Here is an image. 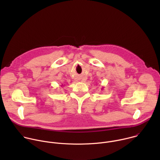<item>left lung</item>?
Returning a JSON list of instances; mask_svg holds the SVG:
<instances>
[{
    "label": "left lung",
    "instance_id": "left-lung-1",
    "mask_svg": "<svg viewBox=\"0 0 160 160\" xmlns=\"http://www.w3.org/2000/svg\"><path fill=\"white\" fill-rule=\"evenodd\" d=\"M103 88H104V87H102V88H101V90H102V89H103Z\"/></svg>",
    "mask_w": 160,
    "mask_h": 160
}]
</instances>
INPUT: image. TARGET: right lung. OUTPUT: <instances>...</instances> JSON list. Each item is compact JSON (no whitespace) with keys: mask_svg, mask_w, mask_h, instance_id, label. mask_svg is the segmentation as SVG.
<instances>
[{"mask_svg":"<svg viewBox=\"0 0 160 160\" xmlns=\"http://www.w3.org/2000/svg\"><path fill=\"white\" fill-rule=\"evenodd\" d=\"M61 86H62V85H61Z\"/></svg>","mask_w":160,"mask_h":160,"instance_id":"right-lung-1","label":"right lung"}]
</instances>
